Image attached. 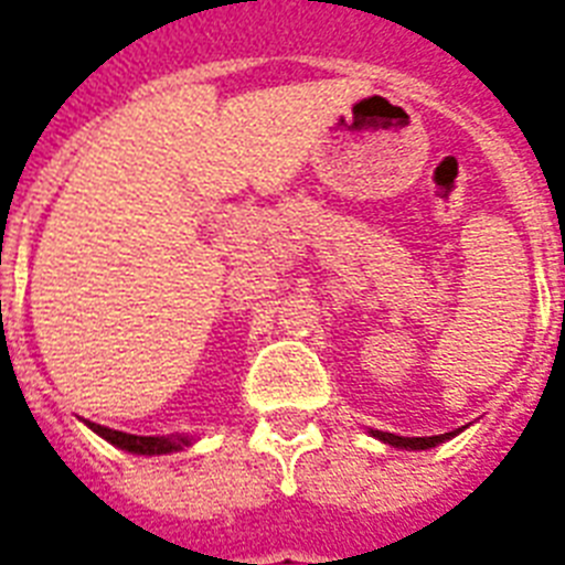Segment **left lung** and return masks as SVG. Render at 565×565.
<instances>
[{
    "instance_id": "8db88e82",
    "label": "left lung",
    "mask_w": 565,
    "mask_h": 565,
    "mask_svg": "<svg viewBox=\"0 0 565 565\" xmlns=\"http://www.w3.org/2000/svg\"><path fill=\"white\" fill-rule=\"evenodd\" d=\"M459 430L454 433H445V436H424V439H404V436H395V433H381V430H372V436L381 441H386V445L393 447H404V450H427V447H436L441 445L445 439H450V436H456Z\"/></svg>"
}]
</instances>
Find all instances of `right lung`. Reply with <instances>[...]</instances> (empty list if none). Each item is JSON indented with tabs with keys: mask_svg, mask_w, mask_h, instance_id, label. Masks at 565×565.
I'll return each mask as SVG.
<instances>
[{
	"mask_svg": "<svg viewBox=\"0 0 565 565\" xmlns=\"http://www.w3.org/2000/svg\"><path fill=\"white\" fill-rule=\"evenodd\" d=\"M88 427L97 433V436H104L106 441H111L120 450H129V454H147V456H158V454H172V450H181V447H188L190 439L179 436V439H161V436H132V433H120L111 430V427H104V424H92Z\"/></svg>",
	"mask_w": 565,
	"mask_h": 565,
	"instance_id": "right-lung-1",
	"label": "right lung"
}]
</instances>
